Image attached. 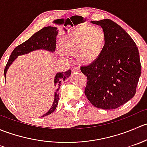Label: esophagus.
Wrapping results in <instances>:
<instances>
[{"mask_svg":"<svg viewBox=\"0 0 147 147\" xmlns=\"http://www.w3.org/2000/svg\"><path fill=\"white\" fill-rule=\"evenodd\" d=\"M72 71L73 72H80V67L78 66H74V67H72Z\"/></svg>","mask_w":147,"mask_h":147,"instance_id":"esophagus-1","label":"esophagus"}]
</instances>
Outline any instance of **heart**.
Listing matches in <instances>:
<instances>
[{"label":"heart","mask_w":147,"mask_h":147,"mask_svg":"<svg viewBox=\"0 0 147 147\" xmlns=\"http://www.w3.org/2000/svg\"><path fill=\"white\" fill-rule=\"evenodd\" d=\"M105 41V32L97 26H80L60 40L62 50L58 55L65 60H68V54L77 53L78 60L82 63H92L101 52Z\"/></svg>","instance_id":"b5f03b06"}]
</instances>
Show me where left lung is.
Instances as JSON below:
<instances>
[{
  "instance_id": "8db88e82",
  "label": "left lung",
  "mask_w": 147,
  "mask_h": 147,
  "mask_svg": "<svg viewBox=\"0 0 147 147\" xmlns=\"http://www.w3.org/2000/svg\"><path fill=\"white\" fill-rule=\"evenodd\" d=\"M105 32V45L90 65L81 66L87 76L84 94L95 107L115 109L134 96L141 75L136 43L128 33L109 19L92 21Z\"/></svg>"
}]
</instances>
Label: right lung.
Listing matches in <instances>:
<instances>
[{
  "label": "right lung",
  "instance_id": "right-lung-1",
  "mask_svg": "<svg viewBox=\"0 0 147 147\" xmlns=\"http://www.w3.org/2000/svg\"><path fill=\"white\" fill-rule=\"evenodd\" d=\"M57 28L47 26V27L43 28L40 30L38 31V32H35L33 35H32L26 42L17 46L13 50V51L12 52L9 60H8V63L5 65V69H4L5 78L6 76V72L9 66L18 55L27 54V53H29L30 52H32L35 50H38V49H44V50H48V51L50 52L55 51L56 47V37H57ZM70 75L71 69H68L66 72H59V73H57L55 75L54 82L55 85L57 87V89L55 92L54 102H53L51 108L42 117L50 115V114L53 113L55 110L56 107L58 105L59 94H60L59 90H60V84H61L63 81H65L67 78H69Z\"/></svg>",
  "mask_w": 147,
  "mask_h": 147
}]
</instances>
